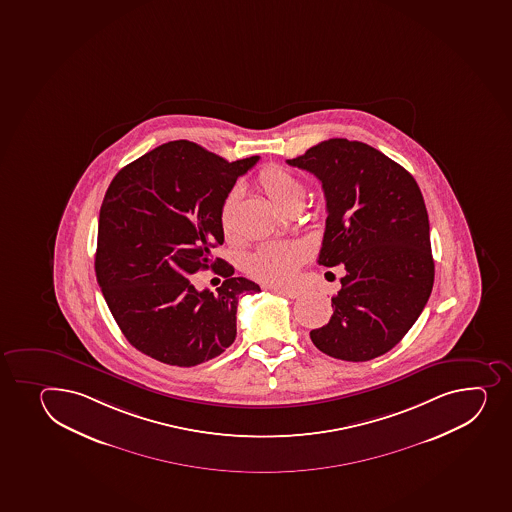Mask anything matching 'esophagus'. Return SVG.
<instances>
[{
    "instance_id": "obj_1",
    "label": "esophagus",
    "mask_w": 512,
    "mask_h": 512,
    "mask_svg": "<svg viewBox=\"0 0 512 512\" xmlns=\"http://www.w3.org/2000/svg\"><path fill=\"white\" fill-rule=\"evenodd\" d=\"M274 292L279 296L289 297V299H297L301 296V290L299 289H274Z\"/></svg>"
}]
</instances>
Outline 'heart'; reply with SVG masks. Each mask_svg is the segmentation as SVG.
<instances>
[{"mask_svg": "<svg viewBox=\"0 0 512 512\" xmlns=\"http://www.w3.org/2000/svg\"><path fill=\"white\" fill-rule=\"evenodd\" d=\"M260 190L269 196V200L280 210L297 205L304 200L306 188L296 174L289 169L270 164L262 169L257 178ZM237 203V193H230L223 201L220 222L225 235L232 233L233 210ZM307 248L299 243H265L257 248L248 260V270L255 279L272 285L289 284L296 277L302 262L307 259Z\"/></svg>", "mask_w": 512, "mask_h": 512, "instance_id": "heart-1", "label": "heart"}]
</instances>
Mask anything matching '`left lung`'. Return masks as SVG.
<instances>
[{
  "mask_svg": "<svg viewBox=\"0 0 512 512\" xmlns=\"http://www.w3.org/2000/svg\"><path fill=\"white\" fill-rule=\"evenodd\" d=\"M287 164L321 181L326 230L319 264H343L326 326L312 329L319 351L369 361L400 343L432 294L430 225L417 181L368 144L329 139Z\"/></svg>",
  "mask_w": 512,
  "mask_h": 512,
  "instance_id": "1",
  "label": "left lung"
}]
</instances>
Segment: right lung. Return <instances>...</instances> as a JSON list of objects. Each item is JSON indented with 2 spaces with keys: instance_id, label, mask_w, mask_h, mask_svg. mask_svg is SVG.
<instances>
[{
  "instance_id": "add662e5",
  "label": "right lung",
  "mask_w": 512,
  "mask_h": 512,
  "mask_svg": "<svg viewBox=\"0 0 512 512\" xmlns=\"http://www.w3.org/2000/svg\"><path fill=\"white\" fill-rule=\"evenodd\" d=\"M259 159L228 163L181 139L114 176L99 215L95 275L117 326L137 351L191 368L232 346L238 297L260 287L232 277V265L213 259V250L225 240L223 201ZM206 268L226 277L216 295L190 282Z\"/></svg>"
}]
</instances>
